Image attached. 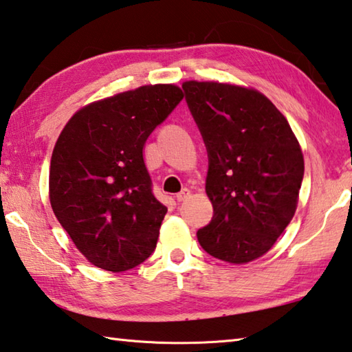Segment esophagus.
Masks as SVG:
<instances>
[{
    "label": "esophagus",
    "mask_w": 352,
    "mask_h": 352,
    "mask_svg": "<svg viewBox=\"0 0 352 352\" xmlns=\"http://www.w3.org/2000/svg\"><path fill=\"white\" fill-rule=\"evenodd\" d=\"M188 196H190V190L184 188L182 192H179V193L176 195V201H177V202H184V201H186V199L188 198Z\"/></svg>",
    "instance_id": "obj_1"
}]
</instances>
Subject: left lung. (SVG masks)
I'll use <instances>...</instances> for the list:
<instances>
[{
  "instance_id": "1",
  "label": "left lung",
  "mask_w": 352,
  "mask_h": 352,
  "mask_svg": "<svg viewBox=\"0 0 352 352\" xmlns=\"http://www.w3.org/2000/svg\"><path fill=\"white\" fill-rule=\"evenodd\" d=\"M182 89L208 156L213 218L196 233L198 241L218 260H256L297 208L305 175L298 140L258 91L217 82H186Z\"/></svg>"
}]
</instances>
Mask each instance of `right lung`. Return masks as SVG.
<instances>
[{"instance_id": "obj_1", "label": "right lung", "mask_w": 352, "mask_h": 352, "mask_svg": "<svg viewBox=\"0 0 352 352\" xmlns=\"http://www.w3.org/2000/svg\"><path fill=\"white\" fill-rule=\"evenodd\" d=\"M182 98L175 85L142 86L82 108L61 131L49 198L58 223L94 266L123 272L156 249L166 207L153 195L144 145Z\"/></svg>"}]
</instances>
